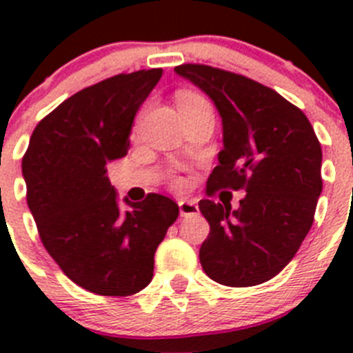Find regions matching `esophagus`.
<instances>
[{"instance_id":"1","label":"esophagus","mask_w":353,"mask_h":353,"mask_svg":"<svg viewBox=\"0 0 353 353\" xmlns=\"http://www.w3.org/2000/svg\"><path fill=\"white\" fill-rule=\"evenodd\" d=\"M179 208H180V215L182 217H189V215H196L199 212L198 205L192 201V199H180L179 201Z\"/></svg>"}]
</instances>
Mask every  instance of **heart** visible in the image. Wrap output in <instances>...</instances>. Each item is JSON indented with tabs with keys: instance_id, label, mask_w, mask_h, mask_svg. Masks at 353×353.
Wrapping results in <instances>:
<instances>
[{
	"instance_id": "obj_1",
	"label": "heart",
	"mask_w": 353,
	"mask_h": 353,
	"mask_svg": "<svg viewBox=\"0 0 353 353\" xmlns=\"http://www.w3.org/2000/svg\"><path fill=\"white\" fill-rule=\"evenodd\" d=\"M196 101H201V97H199L198 93L182 92L179 95V105L180 104H187V102H196Z\"/></svg>"
}]
</instances>
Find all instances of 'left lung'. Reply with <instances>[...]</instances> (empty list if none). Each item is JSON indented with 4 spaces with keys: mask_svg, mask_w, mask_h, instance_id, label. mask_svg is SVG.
<instances>
[{
    "mask_svg": "<svg viewBox=\"0 0 353 353\" xmlns=\"http://www.w3.org/2000/svg\"><path fill=\"white\" fill-rule=\"evenodd\" d=\"M174 72L207 93L223 120L224 146L207 192L245 191L236 210L199 201L210 224L201 267L219 285H261L292 261L311 230L322 192V146L301 109L269 86L208 65Z\"/></svg>",
    "mask_w": 353,
    "mask_h": 353,
    "instance_id": "8db88e82",
    "label": "left lung"
}]
</instances>
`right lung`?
<instances>
[{"label": "right lung", "mask_w": 353, "mask_h": 353, "mask_svg": "<svg viewBox=\"0 0 353 353\" xmlns=\"http://www.w3.org/2000/svg\"><path fill=\"white\" fill-rule=\"evenodd\" d=\"M162 68L118 74L68 97L39 121L23 157L31 215L65 276L97 295L127 297L154 277L179 205L162 194L121 212L108 164L125 157L134 117Z\"/></svg>", "instance_id": "add662e5"}]
</instances>
